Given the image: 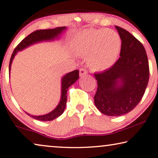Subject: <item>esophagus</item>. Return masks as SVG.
<instances>
[{
	"mask_svg": "<svg viewBox=\"0 0 158 158\" xmlns=\"http://www.w3.org/2000/svg\"><path fill=\"white\" fill-rule=\"evenodd\" d=\"M86 73H87V71H86V69L81 68V69H79V75H80V77L84 76V75L86 74Z\"/></svg>",
	"mask_w": 158,
	"mask_h": 158,
	"instance_id": "34e87169",
	"label": "esophagus"
}]
</instances>
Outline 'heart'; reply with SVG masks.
Listing matches in <instances>:
<instances>
[{"label":"heart","mask_w":158,"mask_h":158,"mask_svg":"<svg viewBox=\"0 0 158 158\" xmlns=\"http://www.w3.org/2000/svg\"><path fill=\"white\" fill-rule=\"evenodd\" d=\"M121 48V40L110 29H86L75 39V50L82 56H88L87 62L94 71H103L116 62Z\"/></svg>","instance_id":"1"}]
</instances>
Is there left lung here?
<instances>
[{
	"label": "left lung",
	"mask_w": 158,
	"mask_h": 158,
	"mask_svg": "<svg viewBox=\"0 0 158 158\" xmlns=\"http://www.w3.org/2000/svg\"><path fill=\"white\" fill-rule=\"evenodd\" d=\"M115 28L122 40L120 57L110 68L94 74L98 84L95 105L108 116L131 111L141 101L149 80L148 60L143 44L127 30Z\"/></svg>",
	"instance_id": "left-lung-1"
}]
</instances>
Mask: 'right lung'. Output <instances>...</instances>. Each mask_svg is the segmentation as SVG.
Listing matches in <instances>:
<instances>
[{
  "label": "right lung",
  "mask_w": 158,
  "mask_h": 158,
  "mask_svg": "<svg viewBox=\"0 0 158 158\" xmlns=\"http://www.w3.org/2000/svg\"><path fill=\"white\" fill-rule=\"evenodd\" d=\"M66 27H57L55 29H40L36 30L32 33L28 35L26 38H24L22 41L17 45V47L15 48L13 52H12L9 64V72L10 71L11 64L13 60L14 57L15 56L17 51H22L27 47H28L31 45L35 43H38L43 41H52L55 39H57L59 37V35L62 31L66 29ZM79 79V70H74L69 73H67L66 75L62 77V93H61V99L60 101L58 106L55 108L53 110L44 115L41 116H36V115H31L29 113H26L29 117H32L35 119L40 120V121H51L54 119L57 118L59 116L63 113L64 109H65L66 102H67V92L69 87L73 84L77 79Z\"/></svg>",
  "instance_id": "obj_1"
}]
</instances>
